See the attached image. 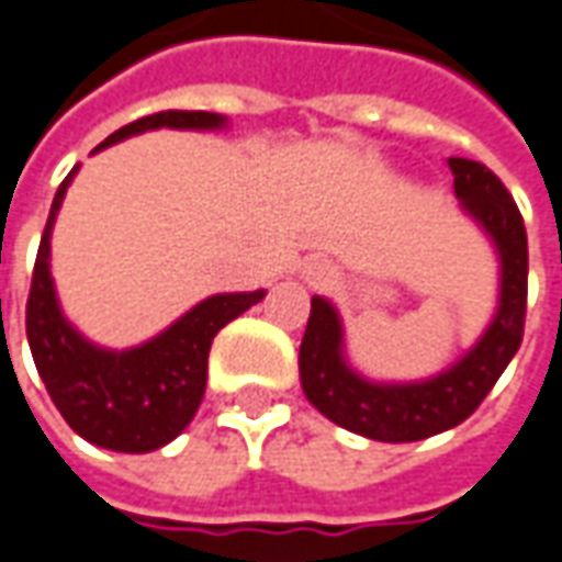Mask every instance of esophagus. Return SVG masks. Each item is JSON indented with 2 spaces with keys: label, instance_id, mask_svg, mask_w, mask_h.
<instances>
[{
  "label": "esophagus",
  "instance_id": "1",
  "mask_svg": "<svg viewBox=\"0 0 562 562\" xmlns=\"http://www.w3.org/2000/svg\"><path fill=\"white\" fill-rule=\"evenodd\" d=\"M308 274H312V284H329V281H333V269H329V266H317V262H314Z\"/></svg>",
  "mask_w": 562,
  "mask_h": 562
}]
</instances>
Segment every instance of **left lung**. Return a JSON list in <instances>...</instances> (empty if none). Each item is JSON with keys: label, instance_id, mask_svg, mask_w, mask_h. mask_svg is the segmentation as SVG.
I'll list each match as a JSON object with an SVG mask.
<instances>
[{"label": "left lung", "instance_id": "8db88e82", "mask_svg": "<svg viewBox=\"0 0 562 562\" xmlns=\"http://www.w3.org/2000/svg\"><path fill=\"white\" fill-rule=\"evenodd\" d=\"M453 193L496 241L503 260L499 312L463 360L420 384H372L341 360V324L321 296L300 345L302 390L338 427L375 441H417L463 424L479 408L524 341L527 317V229L515 199L484 162L451 157Z\"/></svg>", "mask_w": 562, "mask_h": 562}]
</instances>
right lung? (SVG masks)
Masks as SVG:
<instances>
[{"mask_svg": "<svg viewBox=\"0 0 562 562\" xmlns=\"http://www.w3.org/2000/svg\"><path fill=\"white\" fill-rule=\"evenodd\" d=\"M224 117L211 111H157L126 123L111 133L99 147L114 145L126 135L175 126V130H211ZM97 147V150H99ZM78 169V166H75ZM71 169L59 184L50 214H47L38 257H35L33 284L26 300V338L33 351L35 369L45 381L50 400L81 439L99 448L123 453L157 451L184 432L199 412L209 378V351L214 336L233 317L248 312L266 296L254 293H221L199 302L162 336L133 351H102L83 341L59 314L54 281H50V226L57 217Z\"/></svg>", "mask_w": 562, "mask_h": 562, "instance_id": "1", "label": "right lung"}]
</instances>
